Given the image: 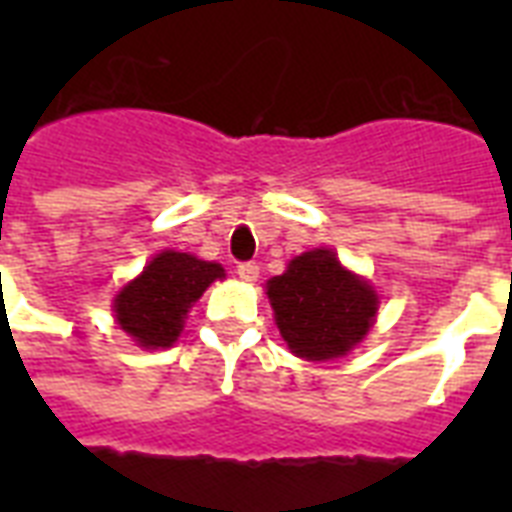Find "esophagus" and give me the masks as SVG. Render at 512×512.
Masks as SVG:
<instances>
[{"mask_svg":"<svg viewBox=\"0 0 512 512\" xmlns=\"http://www.w3.org/2000/svg\"><path fill=\"white\" fill-rule=\"evenodd\" d=\"M236 273H239L241 281H257V276H260V265H257V263H239Z\"/></svg>","mask_w":512,"mask_h":512,"instance_id":"34e87169","label":"esophagus"}]
</instances>
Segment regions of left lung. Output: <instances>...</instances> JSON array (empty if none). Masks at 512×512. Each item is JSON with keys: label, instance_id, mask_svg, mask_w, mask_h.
I'll use <instances>...</instances> for the list:
<instances>
[{"label": "left lung", "instance_id": "8db88e82", "mask_svg": "<svg viewBox=\"0 0 512 512\" xmlns=\"http://www.w3.org/2000/svg\"><path fill=\"white\" fill-rule=\"evenodd\" d=\"M268 297L289 350L308 361L345 356L377 311L372 287L345 271L329 249L295 257L287 273L268 281Z\"/></svg>", "mask_w": 512, "mask_h": 512}]
</instances>
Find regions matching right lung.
<instances>
[{
	"instance_id": "add662e5",
	"label": "right lung",
	"mask_w": 512,
	"mask_h": 512,
	"mask_svg": "<svg viewBox=\"0 0 512 512\" xmlns=\"http://www.w3.org/2000/svg\"><path fill=\"white\" fill-rule=\"evenodd\" d=\"M223 276L217 263H204L185 252H162L116 295V321L143 348H170L180 337L191 303Z\"/></svg>"
}]
</instances>
